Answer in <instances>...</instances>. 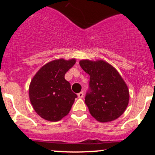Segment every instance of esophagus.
<instances>
[{
	"instance_id": "obj_1",
	"label": "esophagus",
	"mask_w": 155,
	"mask_h": 155,
	"mask_svg": "<svg viewBox=\"0 0 155 155\" xmlns=\"http://www.w3.org/2000/svg\"><path fill=\"white\" fill-rule=\"evenodd\" d=\"M78 97L79 98H82V97H84V92H79V93H78Z\"/></svg>"
}]
</instances>
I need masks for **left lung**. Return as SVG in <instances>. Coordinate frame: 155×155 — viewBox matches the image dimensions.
<instances>
[{
	"label": "left lung",
	"instance_id": "8db88e82",
	"mask_svg": "<svg viewBox=\"0 0 155 155\" xmlns=\"http://www.w3.org/2000/svg\"><path fill=\"white\" fill-rule=\"evenodd\" d=\"M80 66L90 75L85 104L90 114L100 122H108L120 117L129 103V90L122 76L104 60H82Z\"/></svg>",
	"mask_w": 155,
	"mask_h": 155
}]
</instances>
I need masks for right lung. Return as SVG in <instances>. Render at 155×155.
<instances>
[{"mask_svg":"<svg viewBox=\"0 0 155 155\" xmlns=\"http://www.w3.org/2000/svg\"><path fill=\"white\" fill-rule=\"evenodd\" d=\"M75 63L74 58L53 60L41 68L33 76L30 84L29 97L41 118L57 122L69 113L77 95L72 92L65 74Z\"/></svg>","mask_w":155,"mask_h":155,"instance_id":"add662e5","label":"right lung"}]
</instances>
